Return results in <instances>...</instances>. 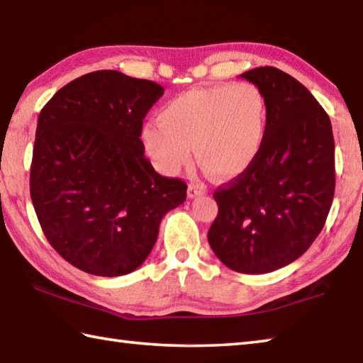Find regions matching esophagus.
Instances as JSON below:
<instances>
[{"mask_svg":"<svg viewBox=\"0 0 363 363\" xmlns=\"http://www.w3.org/2000/svg\"><path fill=\"white\" fill-rule=\"evenodd\" d=\"M204 187L198 186V184H189V189H187V195L189 198H196L198 195H203L204 194Z\"/></svg>","mask_w":363,"mask_h":363,"instance_id":"1","label":"esophagus"}]
</instances>
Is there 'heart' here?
Here are the masks:
<instances>
[{"label":"heart","instance_id":"b5f03b06","mask_svg":"<svg viewBox=\"0 0 363 363\" xmlns=\"http://www.w3.org/2000/svg\"><path fill=\"white\" fill-rule=\"evenodd\" d=\"M141 130L143 146L162 173L174 174L196 159L212 174L233 179L253 167L267 133V101L257 84L194 88L168 101Z\"/></svg>","mask_w":363,"mask_h":363}]
</instances>
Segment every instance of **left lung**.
Instances as JSON below:
<instances>
[{"label": "left lung", "instance_id": "1", "mask_svg": "<svg viewBox=\"0 0 363 363\" xmlns=\"http://www.w3.org/2000/svg\"><path fill=\"white\" fill-rule=\"evenodd\" d=\"M267 101V133L258 160L218 187L209 245L231 271L267 274L308 250L335 190V143L328 113L294 77L277 67L240 74Z\"/></svg>", "mask_w": 363, "mask_h": 363}]
</instances>
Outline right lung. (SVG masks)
Wrapping results in <instances>:
<instances>
[{
	"label": "right lung",
	"mask_w": 363,
	"mask_h": 363,
	"mask_svg": "<svg viewBox=\"0 0 363 363\" xmlns=\"http://www.w3.org/2000/svg\"><path fill=\"white\" fill-rule=\"evenodd\" d=\"M160 84L97 70L62 86L40 110L30 191L45 238L70 264L99 277L143 264L163 216L187 184L145 157L143 119Z\"/></svg>",
	"instance_id": "add662e5"
}]
</instances>
